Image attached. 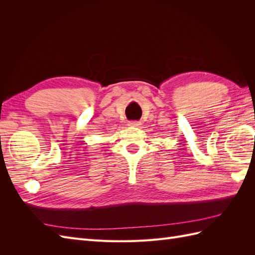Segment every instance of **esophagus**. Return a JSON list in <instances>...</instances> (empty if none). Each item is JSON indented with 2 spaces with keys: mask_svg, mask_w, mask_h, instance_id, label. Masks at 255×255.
<instances>
[{
  "mask_svg": "<svg viewBox=\"0 0 255 255\" xmlns=\"http://www.w3.org/2000/svg\"><path fill=\"white\" fill-rule=\"evenodd\" d=\"M141 126L140 121H129L128 127H134V128H139Z\"/></svg>",
  "mask_w": 255,
  "mask_h": 255,
  "instance_id": "34e87169",
  "label": "esophagus"
}]
</instances>
